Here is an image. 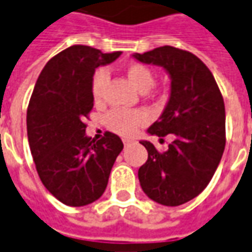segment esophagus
Here are the masks:
<instances>
[{
  "mask_svg": "<svg viewBox=\"0 0 252 252\" xmlns=\"http://www.w3.org/2000/svg\"><path fill=\"white\" fill-rule=\"evenodd\" d=\"M130 143H131V141H130V140H127V138H123V146L126 147V146H129Z\"/></svg>",
  "mask_w": 252,
  "mask_h": 252,
  "instance_id": "esophagus-1",
  "label": "esophagus"
}]
</instances>
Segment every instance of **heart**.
<instances>
[{
  "label": "heart",
  "mask_w": 252,
  "mask_h": 252,
  "mask_svg": "<svg viewBox=\"0 0 252 252\" xmlns=\"http://www.w3.org/2000/svg\"><path fill=\"white\" fill-rule=\"evenodd\" d=\"M126 76L130 83L141 93L148 91L155 83V76L153 70L146 65L141 63H133L126 69ZM109 79V75L105 69H98L91 82V94L95 101H99L104 94V87ZM147 122V115L143 111H126V109H112L105 116V123L109 129L129 137L136 133V130Z\"/></svg>",
  "instance_id": "heart-1"
}]
</instances>
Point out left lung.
I'll use <instances>...</instances> for the list:
<instances>
[{
  "label": "left lung",
  "instance_id": "obj_1",
  "mask_svg": "<svg viewBox=\"0 0 252 252\" xmlns=\"http://www.w3.org/2000/svg\"><path fill=\"white\" fill-rule=\"evenodd\" d=\"M133 58L162 66L170 77L169 99L147 133L175 138L165 153L140 141L148 159L138 169V180L151 200L177 207L208 186L220 162L226 144L223 97L211 70L191 52L163 45Z\"/></svg>",
  "mask_w": 252,
  "mask_h": 252
}]
</instances>
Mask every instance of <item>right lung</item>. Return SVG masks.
Masks as SVG:
<instances>
[{
    "label": "right lung",
    "instance_id": "obj_1",
    "mask_svg": "<svg viewBox=\"0 0 252 252\" xmlns=\"http://www.w3.org/2000/svg\"><path fill=\"white\" fill-rule=\"evenodd\" d=\"M121 54L72 45L50 59L35 82L26 118L29 146L45 189L69 207L98 200L123 150L119 136L109 131L91 140L83 123L94 105L95 67Z\"/></svg>",
    "mask_w": 252,
    "mask_h": 252
}]
</instances>
